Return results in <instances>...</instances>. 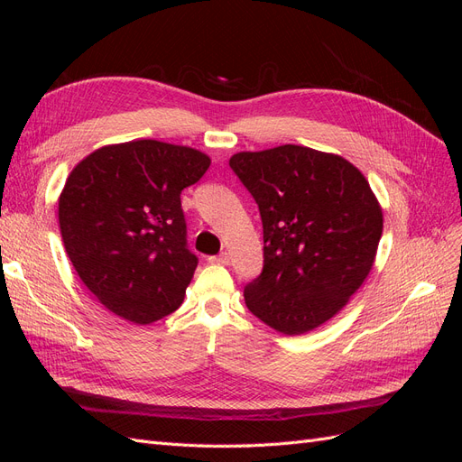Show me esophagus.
Wrapping results in <instances>:
<instances>
[{"mask_svg": "<svg viewBox=\"0 0 462 462\" xmlns=\"http://www.w3.org/2000/svg\"><path fill=\"white\" fill-rule=\"evenodd\" d=\"M209 262L212 263H221V265H229V253H221V254H217V256H209L208 258Z\"/></svg>", "mask_w": 462, "mask_h": 462, "instance_id": "34e87169", "label": "esophagus"}]
</instances>
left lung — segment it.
Masks as SVG:
<instances>
[{"label": "left lung", "instance_id": "1", "mask_svg": "<svg viewBox=\"0 0 462 462\" xmlns=\"http://www.w3.org/2000/svg\"><path fill=\"white\" fill-rule=\"evenodd\" d=\"M231 170L258 204L263 268L245 287L248 310L285 335L337 314L372 270L383 216L353 163L285 144L239 152Z\"/></svg>", "mask_w": 462, "mask_h": 462}]
</instances>
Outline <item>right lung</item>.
Masks as SVG:
<instances>
[{
  "instance_id": "1",
  "label": "right lung",
  "mask_w": 462,
  "mask_h": 462,
  "mask_svg": "<svg viewBox=\"0 0 462 462\" xmlns=\"http://www.w3.org/2000/svg\"><path fill=\"white\" fill-rule=\"evenodd\" d=\"M209 167L206 153L158 141L92 152L69 175L60 227L73 268L107 310L152 324L175 312L197 270L180 192Z\"/></svg>"
}]
</instances>
